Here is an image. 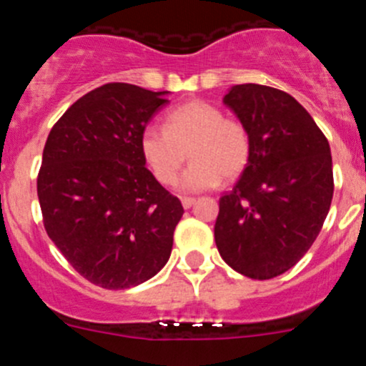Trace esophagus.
<instances>
[{"label":"esophagus","instance_id":"34e87169","mask_svg":"<svg viewBox=\"0 0 366 366\" xmlns=\"http://www.w3.org/2000/svg\"><path fill=\"white\" fill-rule=\"evenodd\" d=\"M194 203H196V198H190V196H183V198H181V205L185 207V209H190Z\"/></svg>","mask_w":366,"mask_h":366}]
</instances>
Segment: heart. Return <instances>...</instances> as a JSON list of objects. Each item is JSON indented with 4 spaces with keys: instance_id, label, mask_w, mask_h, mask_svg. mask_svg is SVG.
I'll list each match as a JSON object with an SVG mask.
<instances>
[{
    "instance_id": "heart-1",
    "label": "heart",
    "mask_w": 366,
    "mask_h": 366,
    "mask_svg": "<svg viewBox=\"0 0 366 366\" xmlns=\"http://www.w3.org/2000/svg\"><path fill=\"white\" fill-rule=\"evenodd\" d=\"M139 150L163 185L176 183L189 152L194 161L181 185L205 190L219 185L223 176L234 179L244 172L251 157V139L242 122L225 119L219 108L205 100H189L164 115V130L144 128Z\"/></svg>"
}]
</instances>
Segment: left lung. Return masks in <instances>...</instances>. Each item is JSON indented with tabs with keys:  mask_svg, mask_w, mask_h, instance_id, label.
Returning <instances> with one entry per match:
<instances>
[{
	"mask_svg": "<svg viewBox=\"0 0 366 366\" xmlns=\"http://www.w3.org/2000/svg\"><path fill=\"white\" fill-rule=\"evenodd\" d=\"M223 104L251 139V157L219 198L214 240L229 266L267 280L292 269L319 236L334 196L328 139L286 92L232 86Z\"/></svg>",
	"mask_w": 366,
	"mask_h": 366,
	"instance_id": "1",
	"label": "left lung"
}]
</instances>
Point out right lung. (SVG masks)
Instances as JSON below:
<instances>
[{"label": "right lung", "mask_w": 366, "mask_h": 366, "mask_svg": "<svg viewBox=\"0 0 366 366\" xmlns=\"http://www.w3.org/2000/svg\"><path fill=\"white\" fill-rule=\"evenodd\" d=\"M168 92L112 82L53 126L38 174L44 227L84 279L128 290L161 271L183 205L144 167L139 137Z\"/></svg>", "instance_id": "obj_1"}]
</instances>
